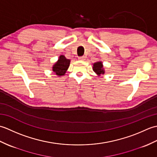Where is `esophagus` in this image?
Returning <instances> with one entry per match:
<instances>
[{
    "mask_svg": "<svg viewBox=\"0 0 157 157\" xmlns=\"http://www.w3.org/2000/svg\"><path fill=\"white\" fill-rule=\"evenodd\" d=\"M78 59L79 60V61H84L86 58H85V56H79Z\"/></svg>",
    "mask_w": 157,
    "mask_h": 157,
    "instance_id": "esophagus-1",
    "label": "esophagus"
}]
</instances>
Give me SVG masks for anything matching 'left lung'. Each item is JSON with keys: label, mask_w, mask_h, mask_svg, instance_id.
I'll list each match as a JSON object with an SVG mask.
<instances>
[{"label": "left lung", "mask_w": 157, "mask_h": 157, "mask_svg": "<svg viewBox=\"0 0 157 157\" xmlns=\"http://www.w3.org/2000/svg\"><path fill=\"white\" fill-rule=\"evenodd\" d=\"M92 69H93V71H94L98 76H101V75H104L105 73L104 66H103L102 62L101 61L93 63Z\"/></svg>", "instance_id": "obj_1"}]
</instances>
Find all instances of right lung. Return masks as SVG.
Returning <instances> with one entry per match:
<instances>
[{
  "label": "right lung",
  "mask_w": 157,
  "mask_h": 157,
  "mask_svg": "<svg viewBox=\"0 0 157 157\" xmlns=\"http://www.w3.org/2000/svg\"><path fill=\"white\" fill-rule=\"evenodd\" d=\"M70 62L71 61L66 59L64 55H60L58 61L55 62L52 66V71L55 73L56 75L59 77L65 75L69 67Z\"/></svg>",
  "instance_id": "add662e5"
}]
</instances>
